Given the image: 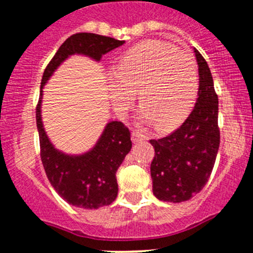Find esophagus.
<instances>
[{"label":"esophagus","instance_id":"esophagus-1","mask_svg":"<svg viewBox=\"0 0 253 253\" xmlns=\"http://www.w3.org/2000/svg\"><path fill=\"white\" fill-rule=\"evenodd\" d=\"M144 139V135H143L142 133H140L139 130H133L131 131V140H133L134 143L137 142H140V140Z\"/></svg>","mask_w":253,"mask_h":253}]
</instances>
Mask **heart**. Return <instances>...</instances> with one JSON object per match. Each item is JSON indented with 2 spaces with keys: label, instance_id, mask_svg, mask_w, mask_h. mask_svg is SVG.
Here are the masks:
<instances>
[{
  "label": "heart",
  "instance_id": "b5f03b06",
  "mask_svg": "<svg viewBox=\"0 0 253 253\" xmlns=\"http://www.w3.org/2000/svg\"><path fill=\"white\" fill-rule=\"evenodd\" d=\"M138 90L142 114L156 128L178 124L193 109L199 92V69L191 53L161 40H146L126 50L109 78L118 111L128 110Z\"/></svg>",
  "mask_w": 253,
  "mask_h": 253
}]
</instances>
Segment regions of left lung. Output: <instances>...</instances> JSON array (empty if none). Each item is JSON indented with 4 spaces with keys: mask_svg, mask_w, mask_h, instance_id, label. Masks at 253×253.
I'll use <instances>...</instances> for the list:
<instances>
[{
    "mask_svg": "<svg viewBox=\"0 0 253 253\" xmlns=\"http://www.w3.org/2000/svg\"><path fill=\"white\" fill-rule=\"evenodd\" d=\"M199 92L195 107L180 128L161 139H151L154 196L163 202H186L208 182L220 143L218 95L209 66L195 49Z\"/></svg>",
    "mask_w": 253,
    "mask_h": 253,
    "instance_id": "1",
    "label": "left lung"
}]
</instances>
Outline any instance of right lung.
Instances as JSON below:
<instances>
[{"instance_id":"right-lung-1","label":"right lung","mask_w":253,"mask_h":253,"mask_svg":"<svg viewBox=\"0 0 253 253\" xmlns=\"http://www.w3.org/2000/svg\"><path fill=\"white\" fill-rule=\"evenodd\" d=\"M124 42L92 33H78L64 42L46 66L42 86L68 55L84 54L100 60L102 54L123 45ZM42 88L37 105L40 158L49 182L62 198L77 208L99 209L110 205L118 196L116 171L131 148L130 130L122 122L106 125L92 151L82 156H67L51 146L40 115Z\"/></svg>"}]
</instances>
